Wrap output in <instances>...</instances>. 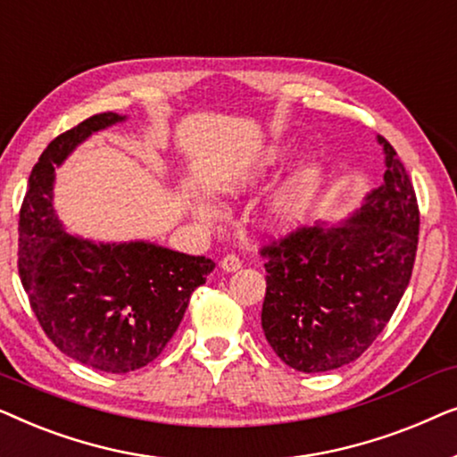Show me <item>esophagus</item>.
Returning a JSON list of instances; mask_svg holds the SVG:
<instances>
[{"mask_svg": "<svg viewBox=\"0 0 457 457\" xmlns=\"http://www.w3.org/2000/svg\"><path fill=\"white\" fill-rule=\"evenodd\" d=\"M241 266H243V262L239 260V255H235V253L224 255V258L220 260V268L224 272H235V270H239Z\"/></svg>", "mask_w": 457, "mask_h": 457, "instance_id": "1", "label": "esophagus"}]
</instances>
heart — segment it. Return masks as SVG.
Instances as JSON below:
<instances>
[{"mask_svg":"<svg viewBox=\"0 0 457 457\" xmlns=\"http://www.w3.org/2000/svg\"><path fill=\"white\" fill-rule=\"evenodd\" d=\"M289 143L272 141L260 149L252 160L235 168L227 177L218 180V189L222 195L239 199L258 189L277 168L283 164L289 155ZM312 187H314V168L310 164H297L287 174L283 183H278L268 193L260 208V222L262 227L270 233H291L302 227L305 210H308ZM193 212L202 222L216 220L218 210L205 199H195L193 202Z\"/></svg>","mask_w":457,"mask_h":457,"instance_id":"obj_1","label":"heart"}]
</instances>
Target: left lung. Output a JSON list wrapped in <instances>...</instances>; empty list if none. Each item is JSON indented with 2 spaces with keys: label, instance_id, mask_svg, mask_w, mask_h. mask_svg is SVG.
<instances>
[{
  "label": "left lung",
  "instance_id": "left-lung-1",
  "mask_svg": "<svg viewBox=\"0 0 457 457\" xmlns=\"http://www.w3.org/2000/svg\"><path fill=\"white\" fill-rule=\"evenodd\" d=\"M385 177L341 224L318 222L270 247L262 328L274 353L299 372L358 360L383 333L408 289L418 247V202L395 149Z\"/></svg>",
  "mask_w": 457,
  "mask_h": 457
}]
</instances>
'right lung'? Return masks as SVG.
<instances>
[{
  "label": "right lung",
  "instance_id": "1",
  "mask_svg": "<svg viewBox=\"0 0 457 457\" xmlns=\"http://www.w3.org/2000/svg\"><path fill=\"white\" fill-rule=\"evenodd\" d=\"M124 120L105 112L55 137L30 172L18 222V272L41 328L68 358L112 374L158 358L216 266L149 241L66 233L54 208L55 168L93 133Z\"/></svg>",
  "mask_w": 457,
  "mask_h": 457
}]
</instances>
